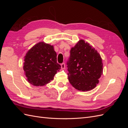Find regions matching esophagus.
<instances>
[{"instance_id":"esophagus-1","label":"esophagus","mask_w":128,"mask_h":128,"mask_svg":"<svg viewBox=\"0 0 128 128\" xmlns=\"http://www.w3.org/2000/svg\"><path fill=\"white\" fill-rule=\"evenodd\" d=\"M61 69H64L65 68V64L64 63L61 64Z\"/></svg>"}]
</instances>
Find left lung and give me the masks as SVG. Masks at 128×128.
Segmentation results:
<instances>
[{
  "label": "left lung",
  "instance_id": "left-lung-1",
  "mask_svg": "<svg viewBox=\"0 0 128 128\" xmlns=\"http://www.w3.org/2000/svg\"><path fill=\"white\" fill-rule=\"evenodd\" d=\"M70 52L67 63L69 82L79 91H88L94 88L103 72L99 53L83 40L77 42Z\"/></svg>",
  "mask_w": 128,
  "mask_h": 128
}]
</instances>
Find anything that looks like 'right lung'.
I'll list each match as a JSON object with an SVG mask.
<instances>
[{
  "label": "right lung",
  "mask_w": 128,
  "mask_h": 128,
  "mask_svg": "<svg viewBox=\"0 0 128 128\" xmlns=\"http://www.w3.org/2000/svg\"><path fill=\"white\" fill-rule=\"evenodd\" d=\"M24 64L27 81L37 86L49 83L61 69L53 46L43 42L34 45L27 52Z\"/></svg>",
  "instance_id": "1"
}]
</instances>
